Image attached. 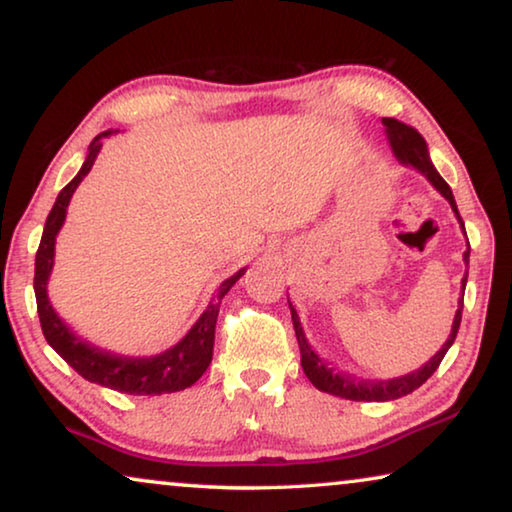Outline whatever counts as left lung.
Segmentation results:
<instances>
[{"label":"left lung","mask_w":512,"mask_h":512,"mask_svg":"<svg viewBox=\"0 0 512 512\" xmlns=\"http://www.w3.org/2000/svg\"><path fill=\"white\" fill-rule=\"evenodd\" d=\"M381 121H384V126H386L388 142H391L395 158H398L400 163L416 167L418 172L425 174L427 181H430L432 186L437 188L448 202H451L455 216H457V220H460V225L464 230V220L460 218V211H457V204H455V197L451 193V186H448V183L441 179V174L434 170V165L430 163V154H427V144L423 140V135L418 133L416 128L402 124V121H398V119L386 117ZM464 262L469 264V248H467V253H464ZM464 287H467V276L462 278V299H460V308H457V312H455L451 335H448V340L444 342V345H441L439 352L434 354L430 361L423 365V368L409 372V375H404V377L384 379V381L356 379V377L342 375V372H335L333 368H329V365H326L322 358L315 354V349L308 345V338H305V333L301 329L299 315H296L294 305L289 303V310H292L294 331H296V340H299V349H301V365H303L305 377H308L312 381V386L319 388V391L338 395V398H345V400H356V402H386V400H398V398H402V395L414 393L418 386H423L425 381L432 377V372L439 368V363L444 361L446 352L451 349V345L455 342L457 329H460V322H462Z\"/></svg>","instance_id":"left-lung-1"}]
</instances>
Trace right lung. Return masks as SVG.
I'll return each mask as SVG.
<instances>
[{
	"instance_id": "obj_1",
	"label": "right lung",
	"mask_w": 512,
	"mask_h": 512,
	"mask_svg": "<svg viewBox=\"0 0 512 512\" xmlns=\"http://www.w3.org/2000/svg\"><path fill=\"white\" fill-rule=\"evenodd\" d=\"M112 135V131H105L96 135L89 144V154L85 165L75 174L71 183H66L57 195V202L45 220L41 246L36 250V271H34V292H36V308L38 319H41V329L48 345L91 384H101L112 391L128 393V395H163V393H177L183 388L193 386L204 372H207L211 358H213V338H216V319L220 310V301L230 292L232 285L239 280L246 269L234 273L227 278L223 285L218 287L216 299L209 303V308L202 312L193 329L186 333V338L179 340L177 345L167 349L163 354L149 356V358H131L119 356L105 349H98L89 345L82 338H78L68 326L61 322L55 308L48 299V278L55 264V241L66 220L68 202L80 186V181L87 177L91 165L101 151L103 137Z\"/></svg>"
}]
</instances>
